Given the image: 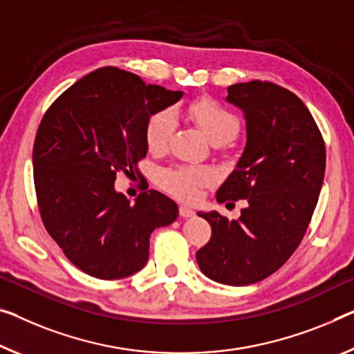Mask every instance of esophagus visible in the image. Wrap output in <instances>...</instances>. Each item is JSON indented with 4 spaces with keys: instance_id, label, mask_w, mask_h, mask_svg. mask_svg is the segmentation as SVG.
<instances>
[{
    "instance_id": "34e87169",
    "label": "esophagus",
    "mask_w": 354,
    "mask_h": 354,
    "mask_svg": "<svg viewBox=\"0 0 354 354\" xmlns=\"http://www.w3.org/2000/svg\"><path fill=\"white\" fill-rule=\"evenodd\" d=\"M178 214H180V216H183V218H188V216L194 215V210L187 207V205H180V207H178Z\"/></svg>"
}]
</instances>
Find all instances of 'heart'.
I'll return each instance as SVG.
<instances>
[{
  "instance_id": "b5f03b06",
  "label": "heart",
  "mask_w": 354,
  "mask_h": 354,
  "mask_svg": "<svg viewBox=\"0 0 354 354\" xmlns=\"http://www.w3.org/2000/svg\"><path fill=\"white\" fill-rule=\"evenodd\" d=\"M189 117L203 129L210 142L216 145L226 144L236 138L241 128L239 118L230 107L221 104L212 97H198L189 102ZM177 127V118L172 109H160L147 118L144 128L145 144L151 151H162L169 145ZM215 176L207 167L196 166H174L166 167L158 174L161 188L178 199L196 201L201 194V188L214 183Z\"/></svg>"
}]
</instances>
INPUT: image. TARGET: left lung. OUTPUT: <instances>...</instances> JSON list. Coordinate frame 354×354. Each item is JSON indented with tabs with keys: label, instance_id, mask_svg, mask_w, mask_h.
I'll use <instances>...</instances> for the list:
<instances>
[{
	"label": "left lung",
	"instance_id": "left-lung-1",
	"mask_svg": "<svg viewBox=\"0 0 354 354\" xmlns=\"http://www.w3.org/2000/svg\"><path fill=\"white\" fill-rule=\"evenodd\" d=\"M226 100L245 113L247 145L216 201L245 199L247 207L237 220L198 212L212 236L196 261L214 281L243 286L279 270L306 236L322 192L326 147L306 104L283 86L236 84Z\"/></svg>",
	"mask_w": 354,
	"mask_h": 354
}]
</instances>
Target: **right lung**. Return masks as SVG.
Masks as SVG:
<instances>
[{
  "label": "right lung",
  "mask_w": 354,
  "mask_h": 354,
  "mask_svg": "<svg viewBox=\"0 0 354 354\" xmlns=\"http://www.w3.org/2000/svg\"><path fill=\"white\" fill-rule=\"evenodd\" d=\"M180 97L106 66L71 85L42 117L32 147L37 209L48 236L85 274L115 280L140 270L150 234L176 221L167 196L149 189L129 204L113 182L117 172L140 176L147 118Z\"/></svg>",
  "instance_id": "obj_1"
}]
</instances>
